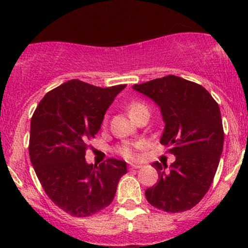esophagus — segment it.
I'll return each mask as SVG.
<instances>
[{"label":"esophagus","instance_id":"obj_1","mask_svg":"<svg viewBox=\"0 0 248 248\" xmlns=\"http://www.w3.org/2000/svg\"><path fill=\"white\" fill-rule=\"evenodd\" d=\"M129 168H131V169H139V168H141V164H134V163H131V164H129Z\"/></svg>","mask_w":248,"mask_h":248}]
</instances>
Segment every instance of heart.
I'll return each instance as SVG.
<instances>
[{
    "mask_svg": "<svg viewBox=\"0 0 248 248\" xmlns=\"http://www.w3.org/2000/svg\"><path fill=\"white\" fill-rule=\"evenodd\" d=\"M144 109H149V108H147L146 104L142 103V102H132V103L128 106L129 115H131L132 117L136 116L138 112H140ZM134 147H136V144H132V142H122V144L117 145L115 151H116L120 156L124 157V158L132 159L134 158V156H136V150H134Z\"/></svg>",
    "mask_w": 248,
    "mask_h": 248,
    "instance_id": "heart-1",
    "label": "heart"
}]
</instances>
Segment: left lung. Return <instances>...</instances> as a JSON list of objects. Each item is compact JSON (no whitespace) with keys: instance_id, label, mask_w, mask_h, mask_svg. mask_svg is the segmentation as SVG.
<instances>
[{"instance_id":"8db88e82","label":"left lung","mask_w":248,"mask_h":248,"mask_svg":"<svg viewBox=\"0 0 248 248\" xmlns=\"http://www.w3.org/2000/svg\"><path fill=\"white\" fill-rule=\"evenodd\" d=\"M133 89L159 107L166 124L161 144L176 157L169 168L152 164L159 180L145 197L166 212L187 211L209 191L218 167L224 141L218 104L202 85L176 76L136 84Z\"/></svg>"}]
</instances>
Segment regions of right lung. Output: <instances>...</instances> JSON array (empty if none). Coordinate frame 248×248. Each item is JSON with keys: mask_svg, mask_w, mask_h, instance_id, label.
<instances>
[{"mask_svg": "<svg viewBox=\"0 0 248 248\" xmlns=\"http://www.w3.org/2000/svg\"><path fill=\"white\" fill-rule=\"evenodd\" d=\"M126 87L94 86L78 79L49 91L31 119L29 152L46 196L60 209L87 217L109 206L126 162L108 158L87 164V141L94 138L104 114Z\"/></svg>", "mask_w": 248, "mask_h": 248, "instance_id": "obj_1", "label": "right lung"}]
</instances>
